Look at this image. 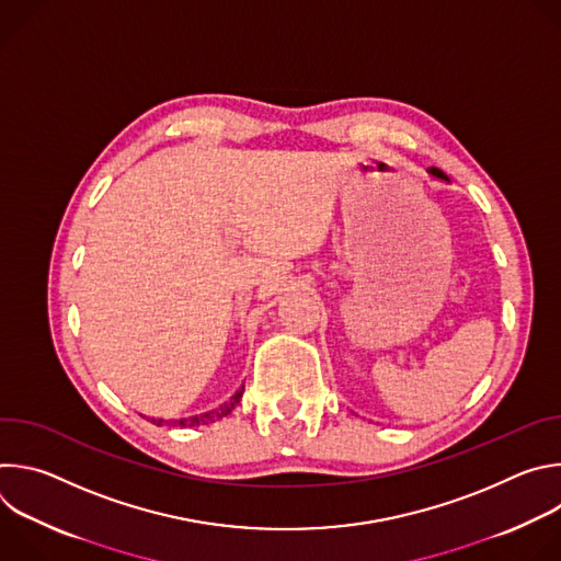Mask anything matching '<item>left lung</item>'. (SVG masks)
I'll list each match as a JSON object with an SVG mask.
<instances>
[{"mask_svg": "<svg viewBox=\"0 0 561 561\" xmlns=\"http://www.w3.org/2000/svg\"><path fill=\"white\" fill-rule=\"evenodd\" d=\"M428 173H433L435 178H442V180H446V175H444L439 169H428Z\"/></svg>", "mask_w": 561, "mask_h": 561, "instance_id": "obj_1", "label": "left lung"}]
</instances>
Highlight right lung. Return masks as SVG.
I'll return each mask as SVG.
<instances>
[{"label":"right lung","mask_w":561,"mask_h":561,"mask_svg":"<svg viewBox=\"0 0 561 561\" xmlns=\"http://www.w3.org/2000/svg\"><path fill=\"white\" fill-rule=\"evenodd\" d=\"M242 394H244V386L239 388L226 404H221L219 409H215V411H210V413H204V415H199V417H191V420H180V422H164V420H152V424H157V426H162V424H180V426H199V424H210V422H217V420H221V417H226L237 404H239V399H242Z\"/></svg>","instance_id":"add662e5"}]
</instances>
